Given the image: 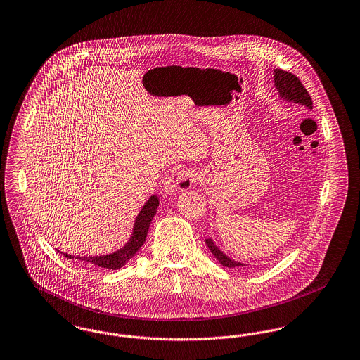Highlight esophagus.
<instances>
[{"label": "esophagus", "mask_w": 360, "mask_h": 360, "mask_svg": "<svg viewBox=\"0 0 360 360\" xmlns=\"http://www.w3.org/2000/svg\"><path fill=\"white\" fill-rule=\"evenodd\" d=\"M194 179L188 172H174L167 178L163 193L166 197H172L176 191H185L193 186Z\"/></svg>", "instance_id": "34e87169"}]
</instances>
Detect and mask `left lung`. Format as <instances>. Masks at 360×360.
<instances>
[{"label":"left lung","mask_w":360,"mask_h":360,"mask_svg":"<svg viewBox=\"0 0 360 360\" xmlns=\"http://www.w3.org/2000/svg\"><path fill=\"white\" fill-rule=\"evenodd\" d=\"M274 86L275 90L278 91V96L281 97V100L288 101V103H298L301 106L308 108L310 110L313 109V103H311V98H310L307 89L301 84V81L295 75H292L291 72L281 69H275ZM205 243L207 248L210 250V252L213 254V257H216L220 262V264H223L224 267L235 269V267L245 266L240 262H236V260L226 257L223 251L214 244L213 240L206 239Z\"/></svg>","instance_id":"1"}]
</instances>
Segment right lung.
Here are the masks:
<instances>
[{"instance_id": "add662e5", "label": "right lung", "mask_w": 360, "mask_h": 360, "mask_svg": "<svg viewBox=\"0 0 360 360\" xmlns=\"http://www.w3.org/2000/svg\"><path fill=\"white\" fill-rule=\"evenodd\" d=\"M159 206L158 195H151L147 202L143 205L141 210L137 214L136 220L132 228V235L129 240L121 247L120 250L106 254V255H97V257H75L70 254H63L68 259H77L84 262L85 264H90L100 269H109V270H119L124 264H127L132 257L136 255L140 247L144 244L151 221L156 214ZM59 252V250H56ZM62 254V252H60Z\"/></svg>"}]
</instances>
